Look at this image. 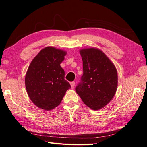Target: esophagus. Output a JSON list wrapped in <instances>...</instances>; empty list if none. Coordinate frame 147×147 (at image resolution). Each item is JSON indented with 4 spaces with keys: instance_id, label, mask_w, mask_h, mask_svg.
<instances>
[{
    "instance_id": "1",
    "label": "esophagus",
    "mask_w": 147,
    "mask_h": 147,
    "mask_svg": "<svg viewBox=\"0 0 147 147\" xmlns=\"http://www.w3.org/2000/svg\"><path fill=\"white\" fill-rule=\"evenodd\" d=\"M70 86H71V87L73 89V88L75 86V82H74V81H73V82H70Z\"/></svg>"
}]
</instances>
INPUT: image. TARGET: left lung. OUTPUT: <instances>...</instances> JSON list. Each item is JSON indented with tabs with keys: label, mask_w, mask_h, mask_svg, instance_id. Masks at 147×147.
Instances as JSON below:
<instances>
[{
	"label": "left lung",
	"mask_w": 147,
	"mask_h": 147,
	"mask_svg": "<svg viewBox=\"0 0 147 147\" xmlns=\"http://www.w3.org/2000/svg\"><path fill=\"white\" fill-rule=\"evenodd\" d=\"M83 75L76 90L85 104L98 110L113 98L118 87V73L111 61L99 49L80 50Z\"/></svg>",
	"instance_id": "1"
}]
</instances>
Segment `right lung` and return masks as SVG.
<instances>
[{
    "mask_svg": "<svg viewBox=\"0 0 147 147\" xmlns=\"http://www.w3.org/2000/svg\"><path fill=\"white\" fill-rule=\"evenodd\" d=\"M66 51L52 47L41 50L32 60L25 77L28 96L36 106L46 111L57 107L70 89L60 63Z\"/></svg>",
    "mask_w": 147,
    "mask_h": 147,
    "instance_id": "add662e5",
    "label": "right lung"
}]
</instances>
